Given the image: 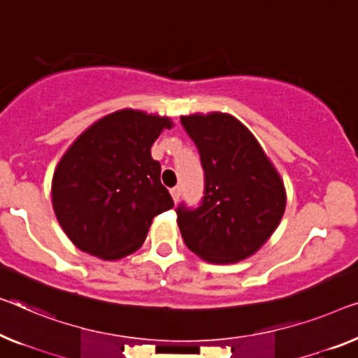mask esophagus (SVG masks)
I'll use <instances>...</instances> for the list:
<instances>
[{"label": "esophagus", "instance_id": "34e87169", "mask_svg": "<svg viewBox=\"0 0 358 358\" xmlns=\"http://www.w3.org/2000/svg\"><path fill=\"white\" fill-rule=\"evenodd\" d=\"M170 194H172V199H173L175 204H177V202L180 201V196H181V189H180V186H175V188L170 189Z\"/></svg>", "mask_w": 358, "mask_h": 358}]
</instances>
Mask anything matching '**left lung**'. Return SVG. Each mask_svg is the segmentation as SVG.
<instances>
[{
  "instance_id": "1",
  "label": "left lung",
  "mask_w": 358,
  "mask_h": 358,
  "mask_svg": "<svg viewBox=\"0 0 358 358\" xmlns=\"http://www.w3.org/2000/svg\"><path fill=\"white\" fill-rule=\"evenodd\" d=\"M204 169L199 207H177L189 250L210 264L244 260L268 241L286 209V189L262 146L236 117L181 115Z\"/></svg>"
}]
</instances>
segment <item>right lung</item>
<instances>
[{
    "label": "right lung",
    "instance_id": "add662e5",
    "mask_svg": "<svg viewBox=\"0 0 358 358\" xmlns=\"http://www.w3.org/2000/svg\"><path fill=\"white\" fill-rule=\"evenodd\" d=\"M169 117L122 109L87 128L52 175V209L83 252L117 260L141 248L152 218L172 209L151 146Z\"/></svg>",
    "mask_w": 358,
    "mask_h": 358
}]
</instances>
